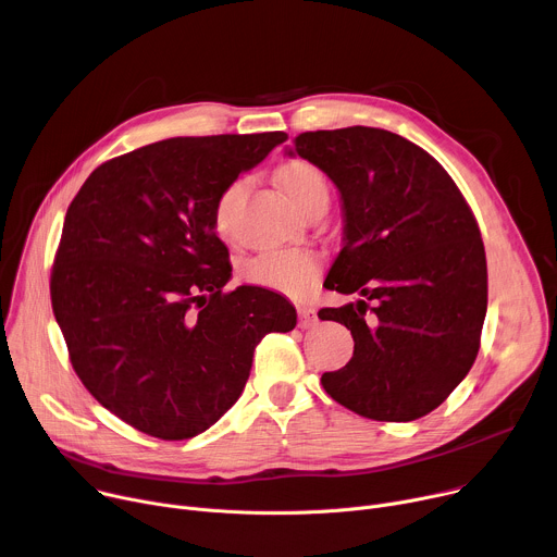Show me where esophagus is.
<instances>
[{
  "label": "esophagus",
  "mask_w": 557,
  "mask_h": 557,
  "mask_svg": "<svg viewBox=\"0 0 557 557\" xmlns=\"http://www.w3.org/2000/svg\"><path fill=\"white\" fill-rule=\"evenodd\" d=\"M297 317H299V329H310L317 324V310L308 304L297 306Z\"/></svg>",
  "instance_id": "obj_1"
}]
</instances>
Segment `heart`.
Listing matches in <instances>:
<instances>
[{
  "label": "heart",
  "mask_w": 557,
  "mask_h": 557,
  "mask_svg": "<svg viewBox=\"0 0 557 557\" xmlns=\"http://www.w3.org/2000/svg\"><path fill=\"white\" fill-rule=\"evenodd\" d=\"M280 183L284 191L299 205L306 207L317 196H329L324 172L304 158H293L280 170ZM243 183H231L213 205V226L220 235L228 233L231 207L240 194ZM322 256L308 247H280L264 249L243 264V277L260 288H269L288 297L306 295L322 273Z\"/></svg>",
  "instance_id": "heart-1"
}]
</instances>
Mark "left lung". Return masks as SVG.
Segmentation results:
<instances>
[{
	"mask_svg": "<svg viewBox=\"0 0 557 557\" xmlns=\"http://www.w3.org/2000/svg\"><path fill=\"white\" fill-rule=\"evenodd\" d=\"M295 151L331 176L346 213V247L326 288L361 295L322 308L344 324L352 359L322 374L337 404L372 421L436 410L481 348L487 260L479 222L443 165L376 127L304 132Z\"/></svg>",
	"mask_w": 557,
	"mask_h": 557,
	"instance_id": "8db88e82",
	"label": "left lung"
}]
</instances>
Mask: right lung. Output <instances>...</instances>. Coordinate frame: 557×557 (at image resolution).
<instances>
[{
  "mask_svg": "<svg viewBox=\"0 0 557 557\" xmlns=\"http://www.w3.org/2000/svg\"><path fill=\"white\" fill-rule=\"evenodd\" d=\"M286 140L284 132L178 136L99 165L67 207L50 299L70 363L134 430L185 441L243 394L267 333L295 308L231 277L218 196Z\"/></svg>",
  "mask_w": 557,
  "mask_h": 557,
  "instance_id": "1",
  "label": "right lung"
}]
</instances>
